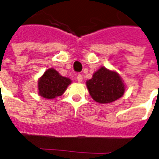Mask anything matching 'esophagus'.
Returning <instances> with one entry per match:
<instances>
[{
  "mask_svg": "<svg viewBox=\"0 0 159 159\" xmlns=\"http://www.w3.org/2000/svg\"><path fill=\"white\" fill-rule=\"evenodd\" d=\"M76 79H77V82L81 83V82L83 81V75H80V74H78V75H77V76H76Z\"/></svg>",
  "mask_w": 159,
  "mask_h": 159,
  "instance_id": "34e87169",
  "label": "esophagus"
}]
</instances>
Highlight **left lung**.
<instances>
[{
  "mask_svg": "<svg viewBox=\"0 0 159 159\" xmlns=\"http://www.w3.org/2000/svg\"><path fill=\"white\" fill-rule=\"evenodd\" d=\"M89 95L99 103H110L120 98L125 93V84L119 75L104 67L93 74L86 82Z\"/></svg>",
  "mask_w": 159,
  "mask_h": 159,
  "instance_id": "left-lung-1",
  "label": "left lung"
}]
</instances>
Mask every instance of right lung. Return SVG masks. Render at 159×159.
Wrapping results in <instances>:
<instances>
[{"label":"right lung","mask_w":159,"mask_h":159,"mask_svg":"<svg viewBox=\"0 0 159 159\" xmlns=\"http://www.w3.org/2000/svg\"><path fill=\"white\" fill-rule=\"evenodd\" d=\"M70 83V78L61 76L54 69H48L38 81L39 94L47 99L56 98L64 93Z\"/></svg>","instance_id":"1"}]
</instances>
